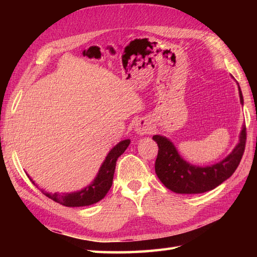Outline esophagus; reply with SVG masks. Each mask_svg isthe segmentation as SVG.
Listing matches in <instances>:
<instances>
[{"mask_svg":"<svg viewBox=\"0 0 257 257\" xmlns=\"http://www.w3.org/2000/svg\"><path fill=\"white\" fill-rule=\"evenodd\" d=\"M135 130L138 135H147L152 132V127L151 123L149 121H147V120H140V121L136 124Z\"/></svg>","mask_w":257,"mask_h":257,"instance_id":"obj_1","label":"esophagus"}]
</instances>
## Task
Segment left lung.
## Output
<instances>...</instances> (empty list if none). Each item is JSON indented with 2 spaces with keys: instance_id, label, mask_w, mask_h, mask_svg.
<instances>
[{
  "instance_id": "obj_1",
  "label": "left lung",
  "mask_w": 257,
  "mask_h": 257,
  "mask_svg": "<svg viewBox=\"0 0 257 257\" xmlns=\"http://www.w3.org/2000/svg\"><path fill=\"white\" fill-rule=\"evenodd\" d=\"M239 99L243 95L238 86ZM159 147L155 170L160 181L176 193L196 194L213 190L230 178L236 170L246 144V128L243 127L239 143L224 160L209 167H196L184 161L170 140L162 136L152 137Z\"/></svg>"
}]
</instances>
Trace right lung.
<instances>
[{"instance_id":"1","label":"right lung","mask_w":257,"mask_h":257,"mask_svg":"<svg viewBox=\"0 0 257 257\" xmlns=\"http://www.w3.org/2000/svg\"><path fill=\"white\" fill-rule=\"evenodd\" d=\"M130 144V140H123L114 146L106 157V160L100 167V170L98 172L96 179L94 180L88 187H86L81 191L74 193H47L44 190H41L43 194H45L47 198L57 202V203L65 205V206H86L97 203L98 201L105 198V195L111 188L112 179L114 169H116V162L118 158L121 156L124 150ZM31 181H34L31 179ZM35 184V183H34Z\"/></svg>"}]
</instances>
